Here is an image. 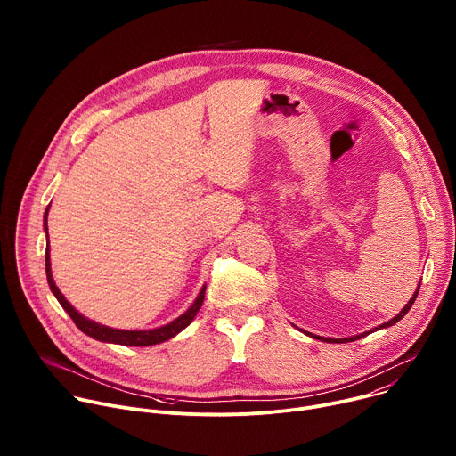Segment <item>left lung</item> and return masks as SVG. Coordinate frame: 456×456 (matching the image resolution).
Instances as JSON below:
<instances>
[{
  "instance_id": "8db88e82",
  "label": "left lung",
  "mask_w": 456,
  "mask_h": 456,
  "mask_svg": "<svg viewBox=\"0 0 456 456\" xmlns=\"http://www.w3.org/2000/svg\"><path fill=\"white\" fill-rule=\"evenodd\" d=\"M419 289H420V285L417 287V290H415V294L411 296V299L406 303V306L394 317V319H389V321H386L384 324H380V327L377 329V330H380V329H386V327H392V324H395L397 321H401L406 314H408V310L413 306V303H415V299H417V294H419ZM371 332V330H370ZM370 332H364V334H361V336H354V338H346V339H330V338H321V336H314V334H308V336H312L314 339H319V341H324V343H350V341H357V339H361V338H364L366 334H370ZM373 332H375V329H373Z\"/></svg>"
}]
</instances>
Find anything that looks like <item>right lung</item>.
<instances>
[{
	"label": "right lung",
	"mask_w": 456,
	"mask_h": 456,
	"mask_svg": "<svg viewBox=\"0 0 456 456\" xmlns=\"http://www.w3.org/2000/svg\"><path fill=\"white\" fill-rule=\"evenodd\" d=\"M48 209L50 206L46 208L45 211V231H46V241H48V224H46V216H48ZM45 269H46V280H48V285H50V290L53 292V296L57 297V301L61 303V306L69 312V315L74 319V322L77 324V329L81 332H85L86 336L97 339V341H102V343H113V345H124V346H151V345H159V343H164L171 338H175L178 332H182L187 324L194 319V315H197V312L200 310L202 303H204V296H206V285L202 287L199 297L194 299V303L176 319H173L171 322L164 324V327L160 329H153V330H117V329H110V327H104V324L101 322H95L88 317H85L83 314H79L69 301L67 297H64L61 294V290L55 287V281L52 278V269H50V252H48V247H46V252H45Z\"/></svg>",
	"instance_id": "add662e5"
}]
</instances>
